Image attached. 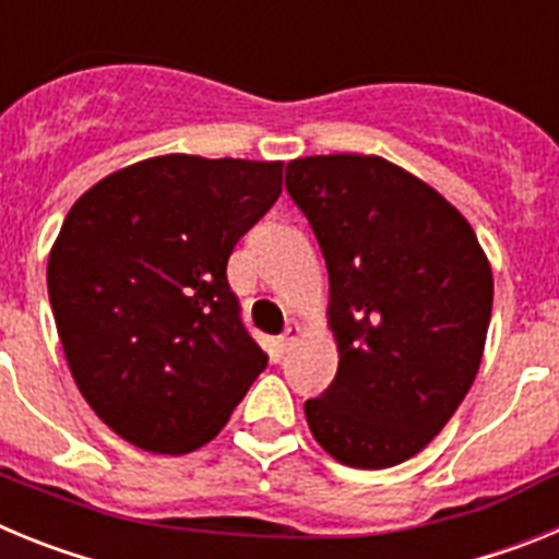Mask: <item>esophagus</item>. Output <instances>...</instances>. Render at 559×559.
I'll list each match as a JSON object with an SVG mask.
<instances>
[{"label":"esophagus","mask_w":559,"mask_h":559,"mask_svg":"<svg viewBox=\"0 0 559 559\" xmlns=\"http://www.w3.org/2000/svg\"><path fill=\"white\" fill-rule=\"evenodd\" d=\"M299 335H302V328H299V324H290V328L285 330L283 335H280V347L290 349L296 344V341H299Z\"/></svg>","instance_id":"esophagus-1"}]
</instances>
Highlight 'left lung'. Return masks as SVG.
I'll use <instances>...</instances> for the list:
<instances>
[{
    "label": "left lung",
    "instance_id": "8db88e82",
    "mask_svg": "<svg viewBox=\"0 0 559 559\" xmlns=\"http://www.w3.org/2000/svg\"><path fill=\"white\" fill-rule=\"evenodd\" d=\"M330 276L338 372L305 403L310 433L360 471L406 462L445 428L481 364L492 271L473 226L433 187L380 156L285 167Z\"/></svg>",
    "mask_w": 559,
    "mask_h": 559
}]
</instances>
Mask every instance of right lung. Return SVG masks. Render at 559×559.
Returning <instances> with one entry per match:
<instances>
[{
    "mask_svg": "<svg viewBox=\"0 0 559 559\" xmlns=\"http://www.w3.org/2000/svg\"><path fill=\"white\" fill-rule=\"evenodd\" d=\"M280 192L283 162L170 153L69 210L49 305L78 389L126 442L170 456L206 445L265 369L226 263Z\"/></svg>",
    "mask_w": 559,
    "mask_h": 559,
    "instance_id": "right-lung-1",
    "label": "right lung"
}]
</instances>
